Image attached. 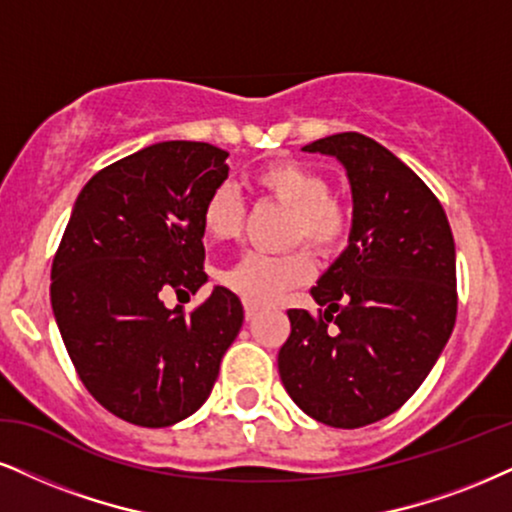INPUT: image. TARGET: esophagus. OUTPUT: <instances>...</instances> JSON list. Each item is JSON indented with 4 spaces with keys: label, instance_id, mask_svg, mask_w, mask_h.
Here are the masks:
<instances>
[{
    "label": "esophagus",
    "instance_id": "obj_1",
    "mask_svg": "<svg viewBox=\"0 0 512 512\" xmlns=\"http://www.w3.org/2000/svg\"><path fill=\"white\" fill-rule=\"evenodd\" d=\"M256 315H258V308H256V306H251V304L244 306V318H246V323H251V320H254Z\"/></svg>",
    "mask_w": 512,
    "mask_h": 512
}]
</instances>
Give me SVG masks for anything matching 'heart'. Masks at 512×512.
I'll return each mask as SVG.
<instances>
[{"label":"heart","mask_w":512,"mask_h":512,"mask_svg":"<svg viewBox=\"0 0 512 512\" xmlns=\"http://www.w3.org/2000/svg\"><path fill=\"white\" fill-rule=\"evenodd\" d=\"M254 187L261 197L273 199L292 211L289 242L330 251L344 242L349 218L337 201L330 199V185L320 173L296 161H275L258 168ZM201 227L213 242H232L244 230V208L230 187L208 194L201 208ZM313 273L306 254L273 258L249 254L223 275L225 285L251 306H270L289 287L304 285Z\"/></svg>","instance_id":"heart-1"}]
</instances>
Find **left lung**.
<instances>
[{
  "instance_id": "left-lung-1",
  "label": "left lung",
  "mask_w": 512,
  "mask_h": 512,
  "mask_svg": "<svg viewBox=\"0 0 512 512\" xmlns=\"http://www.w3.org/2000/svg\"><path fill=\"white\" fill-rule=\"evenodd\" d=\"M342 163L351 185L349 246L311 289L323 313L287 311L277 353L292 401L339 430L399 410L425 382L456 323V244L430 187L358 132L306 144Z\"/></svg>"
}]
</instances>
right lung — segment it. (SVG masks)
I'll return each mask as SVG.
<instances>
[{
  "mask_svg": "<svg viewBox=\"0 0 512 512\" xmlns=\"http://www.w3.org/2000/svg\"><path fill=\"white\" fill-rule=\"evenodd\" d=\"M227 151L159 142L99 170L73 204L52 263V308L82 384L140 427L204 406L244 308L225 287L192 313L163 294L206 285L201 208L227 180Z\"/></svg>",
  "mask_w": 512,
  "mask_h": 512,
  "instance_id": "1",
  "label": "right lung"
}]
</instances>
